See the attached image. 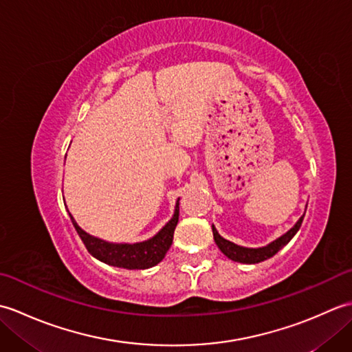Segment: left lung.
Segmentation results:
<instances>
[{"mask_svg": "<svg viewBox=\"0 0 352 352\" xmlns=\"http://www.w3.org/2000/svg\"><path fill=\"white\" fill-rule=\"evenodd\" d=\"M302 219H304V216H301V218L298 219V222L287 231L286 234H283L281 237L275 239L274 242H271L266 246H261V248H245V246H239L233 242L227 241V239H223L218 233V230L214 228V226H212V230H213V237H214L216 245H218V248L223 254H226L230 260L239 261V263L254 265V263H260V261L271 258L283 248V246H286L290 242V239L298 233V230H300L301 223H302Z\"/></svg>", "mask_w": 352, "mask_h": 352, "instance_id": "left-lung-1", "label": "left lung"}]
</instances>
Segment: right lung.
Wrapping results in <instances>:
<instances>
[{
  "label": "right lung",
  "instance_id": "1",
  "mask_svg": "<svg viewBox=\"0 0 352 352\" xmlns=\"http://www.w3.org/2000/svg\"><path fill=\"white\" fill-rule=\"evenodd\" d=\"M178 201L175 206L174 216L154 237L139 243H110L102 239L87 234L85 230L78 227L76 219L71 216L72 226L76 227L81 241H83L86 250L92 254L95 258L110 266L124 267V269H148L153 267L166 256L168 250L174 239V231L178 223Z\"/></svg>",
  "mask_w": 352,
  "mask_h": 352
}]
</instances>
